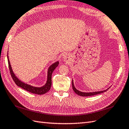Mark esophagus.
Masks as SVG:
<instances>
[{
	"mask_svg": "<svg viewBox=\"0 0 129 129\" xmlns=\"http://www.w3.org/2000/svg\"><path fill=\"white\" fill-rule=\"evenodd\" d=\"M63 58L64 59V60H66L67 57L66 55H63Z\"/></svg>",
	"mask_w": 129,
	"mask_h": 129,
	"instance_id": "34e87169",
	"label": "esophagus"
}]
</instances>
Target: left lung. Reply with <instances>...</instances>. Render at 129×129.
Listing matches in <instances>:
<instances>
[{"instance_id": "left-lung-1", "label": "left lung", "mask_w": 129, "mask_h": 129, "mask_svg": "<svg viewBox=\"0 0 129 129\" xmlns=\"http://www.w3.org/2000/svg\"><path fill=\"white\" fill-rule=\"evenodd\" d=\"M72 88L73 90H74V92H75L77 94H78V95L82 96H92V95H97L98 94H101L104 92V91H106L107 90H108V89L107 90H105L103 91H95V92H90V93H84V92H82V91H80L79 90H78L77 89H76V88L74 87V84H73V82L72 81Z\"/></svg>"}]
</instances>
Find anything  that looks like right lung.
Instances as JSON below:
<instances>
[{
  "instance_id": "obj_1",
  "label": "right lung",
  "mask_w": 129,
  "mask_h": 129,
  "mask_svg": "<svg viewBox=\"0 0 129 129\" xmlns=\"http://www.w3.org/2000/svg\"><path fill=\"white\" fill-rule=\"evenodd\" d=\"M8 65H9V68L10 73L11 74V76L12 77L13 81L15 83V84L18 85V86L24 89L27 90L29 92H31L34 94H45L46 93L48 92L49 90L50 89L51 87V84H52V74L54 70L58 66L59 64L58 62H56L55 63L52 64L48 68V74H47V81L46 83L45 84L44 86L41 87H35L33 86H31L30 85H28L27 84H25L24 83L21 82L20 81L16 78V77L14 74L12 69H11L10 63L9 62V59L8 55Z\"/></svg>"
}]
</instances>
